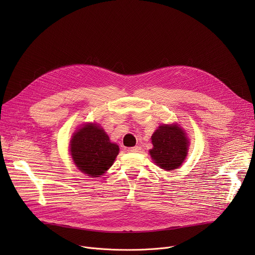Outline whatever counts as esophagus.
Listing matches in <instances>:
<instances>
[{"label": "esophagus", "instance_id": "34e87169", "mask_svg": "<svg viewBox=\"0 0 255 255\" xmlns=\"http://www.w3.org/2000/svg\"><path fill=\"white\" fill-rule=\"evenodd\" d=\"M140 149H141L140 146H134V147L128 148V151H129V152H138Z\"/></svg>", "mask_w": 255, "mask_h": 255}]
</instances>
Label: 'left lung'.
Returning <instances> with one entry per match:
<instances>
[{"label": "left lung", "mask_w": 255, "mask_h": 255, "mask_svg": "<svg viewBox=\"0 0 255 255\" xmlns=\"http://www.w3.org/2000/svg\"><path fill=\"white\" fill-rule=\"evenodd\" d=\"M153 144L149 150L154 163L164 170L178 168L186 159L190 141L177 124L160 125L151 136Z\"/></svg>", "instance_id": "1"}]
</instances>
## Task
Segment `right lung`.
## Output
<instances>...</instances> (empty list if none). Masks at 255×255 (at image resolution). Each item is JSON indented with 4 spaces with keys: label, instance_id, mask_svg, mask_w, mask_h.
<instances>
[{
    "label": "right lung",
    "instance_id": "obj_1",
    "mask_svg": "<svg viewBox=\"0 0 255 255\" xmlns=\"http://www.w3.org/2000/svg\"><path fill=\"white\" fill-rule=\"evenodd\" d=\"M69 146L76 166L91 177L104 174L119 153L118 145L112 143L104 129L95 123L85 124L77 130Z\"/></svg>",
    "mask_w": 255,
    "mask_h": 255
}]
</instances>
